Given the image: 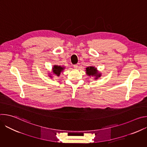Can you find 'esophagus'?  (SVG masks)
<instances>
[{
    "instance_id": "1",
    "label": "esophagus",
    "mask_w": 147,
    "mask_h": 147,
    "mask_svg": "<svg viewBox=\"0 0 147 147\" xmlns=\"http://www.w3.org/2000/svg\"><path fill=\"white\" fill-rule=\"evenodd\" d=\"M77 67H78V65H74V69H77Z\"/></svg>"
}]
</instances>
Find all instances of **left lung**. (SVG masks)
<instances>
[{
    "mask_svg": "<svg viewBox=\"0 0 147 147\" xmlns=\"http://www.w3.org/2000/svg\"><path fill=\"white\" fill-rule=\"evenodd\" d=\"M86 74L90 77H94L95 80H98V78L100 77L102 74L95 66H88L86 67Z\"/></svg>",
    "mask_w": 147,
    "mask_h": 147,
    "instance_id": "left-lung-1",
    "label": "left lung"
}]
</instances>
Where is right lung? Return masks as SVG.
<instances>
[{
	"label": "right lung",
	"mask_w": 147,
	"mask_h": 147,
	"mask_svg": "<svg viewBox=\"0 0 147 147\" xmlns=\"http://www.w3.org/2000/svg\"><path fill=\"white\" fill-rule=\"evenodd\" d=\"M65 69V66H59V65H53L52 67V74L51 73H48V76L49 77L52 78V76H55L57 77H59L61 73L63 72L64 70Z\"/></svg>",
	"instance_id": "right-lung-1"
}]
</instances>
